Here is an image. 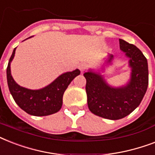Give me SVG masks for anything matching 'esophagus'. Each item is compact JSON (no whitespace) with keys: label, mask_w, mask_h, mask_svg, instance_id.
I'll use <instances>...</instances> for the list:
<instances>
[{"label":"esophagus","mask_w":155,"mask_h":155,"mask_svg":"<svg viewBox=\"0 0 155 155\" xmlns=\"http://www.w3.org/2000/svg\"><path fill=\"white\" fill-rule=\"evenodd\" d=\"M87 68V65L86 64V63H80V65H79V69H80L81 72H84Z\"/></svg>","instance_id":"34e87169"}]
</instances>
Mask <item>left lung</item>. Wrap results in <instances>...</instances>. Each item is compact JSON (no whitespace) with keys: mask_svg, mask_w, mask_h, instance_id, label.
<instances>
[{"mask_svg":"<svg viewBox=\"0 0 155 155\" xmlns=\"http://www.w3.org/2000/svg\"><path fill=\"white\" fill-rule=\"evenodd\" d=\"M120 50L129 57L132 75L130 84L123 87H109L98 74L85 72L87 106L93 114L101 117L118 120L131 113L139 105L149 82L147 58L136 46L119 39ZM111 55L109 61L112 59Z\"/></svg>","mask_w":155,"mask_h":155,"instance_id":"left-lung-1","label":"left lung"}]
</instances>
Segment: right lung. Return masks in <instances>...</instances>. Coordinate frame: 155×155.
Returning <instances> with one entry per match:
<instances>
[{
  "label": "right lung",
  "instance_id": "right-lung-1",
  "mask_svg": "<svg viewBox=\"0 0 155 155\" xmlns=\"http://www.w3.org/2000/svg\"><path fill=\"white\" fill-rule=\"evenodd\" d=\"M15 51L14 48L6 71L8 89L13 100L21 109L30 115L41 117L57 113L63 104V93L73 79L80 75V70L64 73L42 89H27L19 86L11 75L10 62L14 57Z\"/></svg>",
  "mask_w": 155,
  "mask_h": 155
}]
</instances>
